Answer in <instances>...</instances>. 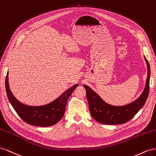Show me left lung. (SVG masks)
<instances>
[{
  "label": "left lung",
  "instance_id": "obj_1",
  "mask_svg": "<svg viewBox=\"0 0 156 156\" xmlns=\"http://www.w3.org/2000/svg\"><path fill=\"white\" fill-rule=\"evenodd\" d=\"M144 59L148 67L145 88L140 96L131 103L119 106L110 105L105 103L90 87L83 85L86 91V97L90 113L96 121L107 125L122 124L129 121L142 108L148 96L150 77V65L145 57Z\"/></svg>",
  "mask_w": 156,
  "mask_h": 156
}]
</instances>
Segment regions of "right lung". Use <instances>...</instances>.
Returning a JSON list of instances; mask_svg holds the SVG:
<instances>
[{"mask_svg":"<svg viewBox=\"0 0 156 156\" xmlns=\"http://www.w3.org/2000/svg\"><path fill=\"white\" fill-rule=\"evenodd\" d=\"M8 73L6 77L5 86L8 100L19 116L27 123L38 127L55 125L63 118L66 103L78 84L70 87L51 103L43 106H33L21 103L13 95L8 83Z\"/></svg>","mask_w":156,"mask_h":156,"instance_id":"right-lung-1","label":"right lung"}]
</instances>
